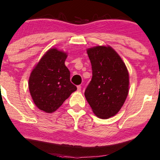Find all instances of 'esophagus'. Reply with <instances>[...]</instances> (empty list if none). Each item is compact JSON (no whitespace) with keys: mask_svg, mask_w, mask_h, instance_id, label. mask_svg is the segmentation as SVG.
<instances>
[{"mask_svg":"<svg viewBox=\"0 0 160 160\" xmlns=\"http://www.w3.org/2000/svg\"><path fill=\"white\" fill-rule=\"evenodd\" d=\"M77 88H78V91H81V85H78Z\"/></svg>","mask_w":160,"mask_h":160,"instance_id":"obj_1","label":"esophagus"}]
</instances>
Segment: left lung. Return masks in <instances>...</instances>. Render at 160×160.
Returning a JSON list of instances; mask_svg holds the SVG:
<instances>
[{
  "label": "left lung",
  "instance_id": "8db88e82",
  "mask_svg": "<svg viewBox=\"0 0 160 160\" xmlns=\"http://www.w3.org/2000/svg\"><path fill=\"white\" fill-rule=\"evenodd\" d=\"M92 67V78L85 96L98 118L115 115L124 104L129 90V74L118 53L110 46H98L87 50Z\"/></svg>",
  "mask_w": 160,
  "mask_h": 160
}]
</instances>
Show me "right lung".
<instances>
[{
	"mask_svg": "<svg viewBox=\"0 0 160 160\" xmlns=\"http://www.w3.org/2000/svg\"><path fill=\"white\" fill-rule=\"evenodd\" d=\"M66 53L51 48L32 69L29 90L38 109L47 113L58 109L77 87L70 82V72L65 66Z\"/></svg>",
	"mask_w": 160,
	"mask_h": 160,
	"instance_id": "right-lung-1",
	"label": "right lung"
}]
</instances>
